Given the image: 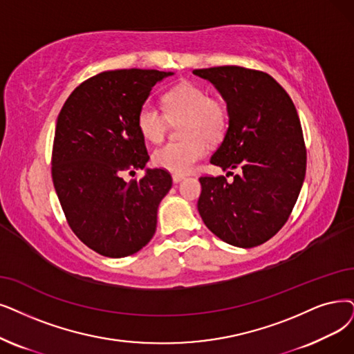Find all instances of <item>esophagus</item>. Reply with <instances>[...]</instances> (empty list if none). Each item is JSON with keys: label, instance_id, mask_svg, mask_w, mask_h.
<instances>
[{"label": "esophagus", "instance_id": "esophagus-1", "mask_svg": "<svg viewBox=\"0 0 354 354\" xmlns=\"http://www.w3.org/2000/svg\"><path fill=\"white\" fill-rule=\"evenodd\" d=\"M185 174H173V181L174 183H180L181 180H185Z\"/></svg>", "mask_w": 354, "mask_h": 354}]
</instances>
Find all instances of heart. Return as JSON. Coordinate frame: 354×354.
<instances>
[{
    "mask_svg": "<svg viewBox=\"0 0 354 354\" xmlns=\"http://www.w3.org/2000/svg\"><path fill=\"white\" fill-rule=\"evenodd\" d=\"M164 111L147 103L136 116L138 129L149 142H161L168 120L181 123L180 142H168L152 153V162L176 174L187 173L207 152V142L216 144L225 136L230 123L228 106L194 82L185 81L162 97Z\"/></svg>",
    "mask_w": 354,
    "mask_h": 354,
    "instance_id": "obj_1",
    "label": "heart"
}]
</instances>
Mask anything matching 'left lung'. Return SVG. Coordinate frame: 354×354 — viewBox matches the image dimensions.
I'll return each instance as SVG.
<instances>
[{
    "instance_id": "1",
    "label": "left lung",
    "mask_w": 354,
    "mask_h": 354,
    "mask_svg": "<svg viewBox=\"0 0 354 354\" xmlns=\"http://www.w3.org/2000/svg\"><path fill=\"white\" fill-rule=\"evenodd\" d=\"M221 93L230 111L228 131L210 162L241 168L234 181L203 176L197 209L207 228L226 244L257 247L286 223L306 171L298 111L268 74L243 66L194 69Z\"/></svg>"
}]
</instances>
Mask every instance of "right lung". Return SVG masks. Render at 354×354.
Listing matches in <instances>:
<instances>
[{
    "mask_svg": "<svg viewBox=\"0 0 354 354\" xmlns=\"http://www.w3.org/2000/svg\"><path fill=\"white\" fill-rule=\"evenodd\" d=\"M173 73L116 69L100 73L71 93L56 120L52 180L68 225L104 257H128L157 230L160 202L173 178L147 168L139 180L123 173L144 169L149 155L136 116L155 84Z\"/></svg>",
    "mask_w": 354,
    "mask_h": 354,
    "instance_id": "right-lung-1",
    "label": "right lung"
}]
</instances>
